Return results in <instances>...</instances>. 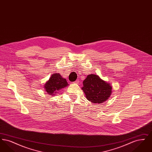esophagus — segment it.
Segmentation results:
<instances>
[{"label": "esophagus", "instance_id": "1", "mask_svg": "<svg viewBox=\"0 0 152 152\" xmlns=\"http://www.w3.org/2000/svg\"><path fill=\"white\" fill-rule=\"evenodd\" d=\"M79 80H76L74 82V83H75V84H79Z\"/></svg>", "mask_w": 152, "mask_h": 152}]
</instances>
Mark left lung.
Here are the masks:
<instances>
[{
  "label": "left lung",
  "mask_w": 152,
  "mask_h": 152,
  "mask_svg": "<svg viewBox=\"0 0 152 152\" xmlns=\"http://www.w3.org/2000/svg\"><path fill=\"white\" fill-rule=\"evenodd\" d=\"M82 89L88 100L101 104L108 99L112 88L109 83L101 79L99 76L91 74L83 81Z\"/></svg>",
  "instance_id": "left-lung-1"
}]
</instances>
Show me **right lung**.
I'll use <instances>...</instances> for the list:
<instances>
[{"instance_id": "right-lung-1", "label": "right lung", "mask_w": 152, "mask_h": 152, "mask_svg": "<svg viewBox=\"0 0 152 152\" xmlns=\"http://www.w3.org/2000/svg\"><path fill=\"white\" fill-rule=\"evenodd\" d=\"M68 85L66 79L63 78L59 73H54L44 84V89L47 94L53 96L58 94L59 90L67 87Z\"/></svg>"}]
</instances>
